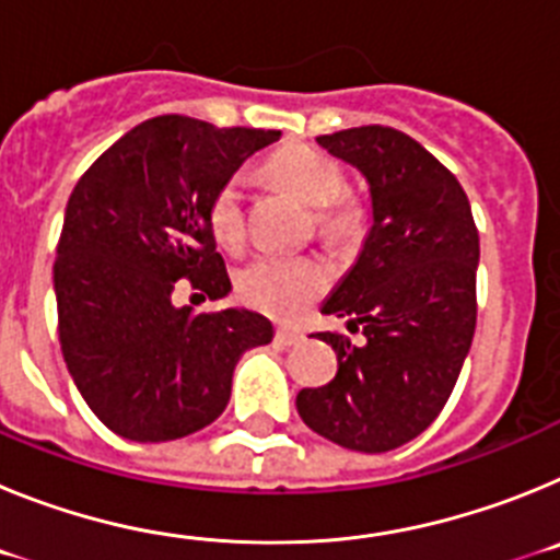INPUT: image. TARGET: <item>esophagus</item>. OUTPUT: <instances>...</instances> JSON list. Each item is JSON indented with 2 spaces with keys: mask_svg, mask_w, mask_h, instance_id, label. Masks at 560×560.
<instances>
[{
  "mask_svg": "<svg viewBox=\"0 0 560 560\" xmlns=\"http://www.w3.org/2000/svg\"><path fill=\"white\" fill-rule=\"evenodd\" d=\"M275 339L280 341V345H285V348H296V345H303L305 341V334L294 328H277Z\"/></svg>",
  "mask_w": 560,
  "mask_h": 560,
  "instance_id": "34e87169",
  "label": "esophagus"
}]
</instances>
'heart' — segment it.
Returning a JSON list of instances; mask_svg holds the SVG:
<instances>
[{
	"label": "heart",
	"instance_id": "heart-1",
	"mask_svg": "<svg viewBox=\"0 0 560 560\" xmlns=\"http://www.w3.org/2000/svg\"><path fill=\"white\" fill-rule=\"evenodd\" d=\"M266 173L296 199L314 207L319 237L330 244H348L368 226L364 201L345 192V171L314 148L291 145L266 162ZM207 224L224 249H237L244 241V185L241 176L221 182L207 205ZM328 285V269L314 257L260 255L237 275V294L252 308L291 319L303 314Z\"/></svg>",
	"mask_w": 560,
	"mask_h": 560
}]
</instances>
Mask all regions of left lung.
Listing matches in <instances>:
<instances>
[{
	"mask_svg": "<svg viewBox=\"0 0 560 560\" xmlns=\"http://www.w3.org/2000/svg\"><path fill=\"white\" fill-rule=\"evenodd\" d=\"M316 142L368 176L373 230L323 305L364 341L316 334L339 370L296 395V412L339 446L393 452L432 427L459 378L477 328L479 232L457 176L409 133L359 126Z\"/></svg>",
	"mask_w": 560,
	"mask_h": 560,
	"instance_id": "left-lung-1",
	"label": "left lung"
}]
</instances>
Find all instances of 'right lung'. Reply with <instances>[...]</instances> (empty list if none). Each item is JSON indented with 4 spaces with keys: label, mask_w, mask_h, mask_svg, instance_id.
<instances>
[{
    "label": "right lung",
    "mask_w": 560,
    "mask_h": 560,
    "mask_svg": "<svg viewBox=\"0 0 560 560\" xmlns=\"http://www.w3.org/2000/svg\"><path fill=\"white\" fill-rule=\"evenodd\" d=\"M275 140L280 131L162 114L78 179L52 266L58 339L83 400L114 434L165 443L210 427L230 404L241 353L275 336L252 311L173 305L179 280L210 300L230 294L207 205Z\"/></svg>",
    "instance_id": "obj_1"
}]
</instances>
